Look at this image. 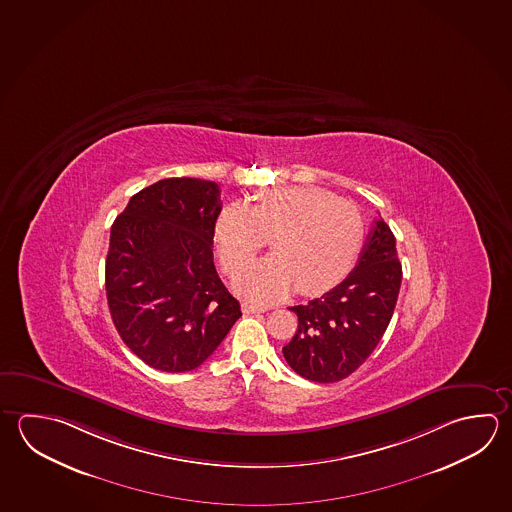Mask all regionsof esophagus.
Returning <instances> with one entry per match:
<instances>
[{
	"label": "esophagus",
	"mask_w": 512,
	"mask_h": 512,
	"mask_svg": "<svg viewBox=\"0 0 512 512\" xmlns=\"http://www.w3.org/2000/svg\"><path fill=\"white\" fill-rule=\"evenodd\" d=\"M270 305H265V303H243V312L245 314H258V312H267L269 310Z\"/></svg>",
	"instance_id": "obj_1"
}]
</instances>
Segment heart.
I'll return each instance as SVG.
<instances>
[{
	"label": "heart",
	"instance_id": "b5f03b06",
	"mask_svg": "<svg viewBox=\"0 0 512 512\" xmlns=\"http://www.w3.org/2000/svg\"><path fill=\"white\" fill-rule=\"evenodd\" d=\"M357 205L316 186L265 189L256 205L231 204L214 222V247L225 272L243 267L267 242L274 254L234 278L236 289L258 299L334 287L352 267L363 243Z\"/></svg>",
	"mask_w": 512,
	"mask_h": 512
}]
</instances>
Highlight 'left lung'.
Segmentation results:
<instances>
[{
  "label": "left lung",
  "mask_w": 512,
  "mask_h": 512,
  "mask_svg": "<svg viewBox=\"0 0 512 512\" xmlns=\"http://www.w3.org/2000/svg\"><path fill=\"white\" fill-rule=\"evenodd\" d=\"M400 281L395 236L379 218L346 279L321 298L290 307L298 316V330L283 346L290 368L314 382H337L354 373L390 325Z\"/></svg>",
  "instance_id": "8db88e82"
}]
</instances>
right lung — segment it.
Here are the masks:
<instances>
[{
	"instance_id": "right-lung-1",
	"label": "right lung",
	"mask_w": 512,
	"mask_h": 512,
	"mask_svg": "<svg viewBox=\"0 0 512 512\" xmlns=\"http://www.w3.org/2000/svg\"><path fill=\"white\" fill-rule=\"evenodd\" d=\"M220 187L164 178L131 196L106 256L113 325L133 354L160 372L195 370L242 316L214 269Z\"/></svg>"
}]
</instances>
